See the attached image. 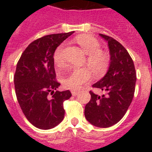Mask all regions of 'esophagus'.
<instances>
[{
  "mask_svg": "<svg viewBox=\"0 0 152 152\" xmlns=\"http://www.w3.org/2000/svg\"><path fill=\"white\" fill-rule=\"evenodd\" d=\"M78 94H79V91H75V90H74V91H72V94L73 96L77 95Z\"/></svg>",
  "mask_w": 152,
  "mask_h": 152,
  "instance_id": "34e87169",
  "label": "esophagus"
}]
</instances>
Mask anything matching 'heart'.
Here are the masks:
<instances>
[{
  "mask_svg": "<svg viewBox=\"0 0 152 152\" xmlns=\"http://www.w3.org/2000/svg\"><path fill=\"white\" fill-rule=\"evenodd\" d=\"M76 40L87 54V63L90 68L97 74L102 75L108 69L110 58L108 54L100 50V43L95 37L89 35H81L76 38ZM63 45H59L53 53V62L58 67L64 66L65 60L63 55ZM92 78V72L87 67L73 70L70 74L63 79L65 88L77 90L83 84Z\"/></svg>",
  "mask_w": 152,
  "mask_h": 152,
  "instance_id": "heart-1",
  "label": "heart"
}]
</instances>
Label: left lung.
<instances>
[{
  "label": "left lung",
  "mask_w": 152,
  "mask_h": 152,
  "mask_svg": "<svg viewBox=\"0 0 152 152\" xmlns=\"http://www.w3.org/2000/svg\"><path fill=\"white\" fill-rule=\"evenodd\" d=\"M99 35L108 43L111 63L105 76L93 85L105 94L99 96L89 91L91 99L85 107V116L94 126L108 128L121 121L130 106L137 76L126 49L114 38Z\"/></svg>",
  "instance_id": "1"
}]
</instances>
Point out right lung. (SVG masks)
<instances>
[{
    "mask_svg": "<svg viewBox=\"0 0 152 152\" xmlns=\"http://www.w3.org/2000/svg\"><path fill=\"white\" fill-rule=\"evenodd\" d=\"M73 31L45 36L37 39L22 53L16 66L14 82L16 97L28 121L40 129H50L62 122L65 115L63 102L69 90H56L53 53Z\"/></svg>",
    "mask_w": 152,
    "mask_h": 152,
    "instance_id": "obj_1",
    "label": "right lung"
}]
</instances>
